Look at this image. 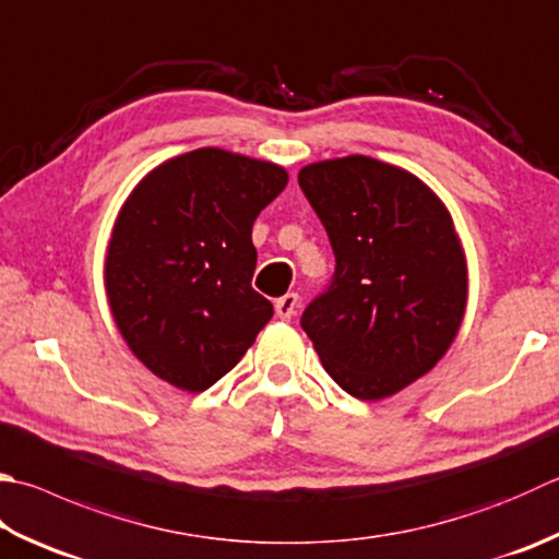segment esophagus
I'll use <instances>...</instances> for the list:
<instances>
[{"mask_svg":"<svg viewBox=\"0 0 559 559\" xmlns=\"http://www.w3.org/2000/svg\"><path fill=\"white\" fill-rule=\"evenodd\" d=\"M297 307H299V294H284L282 299L275 301V313L280 316L282 321H289L294 313H297Z\"/></svg>","mask_w":559,"mask_h":559,"instance_id":"obj_1","label":"esophagus"}]
</instances>
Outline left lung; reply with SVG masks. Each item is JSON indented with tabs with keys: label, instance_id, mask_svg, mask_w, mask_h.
Returning a JSON list of instances; mask_svg holds the SVG:
<instances>
[{
	"label": "left lung",
	"instance_id": "1",
	"mask_svg": "<svg viewBox=\"0 0 559 559\" xmlns=\"http://www.w3.org/2000/svg\"><path fill=\"white\" fill-rule=\"evenodd\" d=\"M335 275L301 316L335 382L379 402L433 370L467 307V260L448 206L416 175L367 155L299 170Z\"/></svg>",
	"mask_w": 559,
	"mask_h": 559
}]
</instances>
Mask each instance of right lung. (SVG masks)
I'll use <instances>...</instances> for the list:
<instances>
[{
  "label": "right lung",
  "instance_id": "obj_1",
  "mask_svg": "<svg viewBox=\"0 0 559 559\" xmlns=\"http://www.w3.org/2000/svg\"><path fill=\"white\" fill-rule=\"evenodd\" d=\"M284 167L199 148L133 187L104 260L116 329L131 353L182 392L234 370L272 319L252 289V224L287 187Z\"/></svg>",
  "mask_w": 559,
  "mask_h": 559
}]
</instances>
